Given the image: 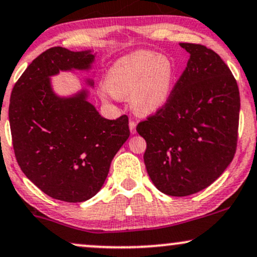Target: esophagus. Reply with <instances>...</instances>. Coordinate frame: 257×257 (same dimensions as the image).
Listing matches in <instances>:
<instances>
[{"mask_svg": "<svg viewBox=\"0 0 257 257\" xmlns=\"http://www.w3.org/2000/svg\"><path fill=\"white\" fill-rule=\"evenodd\" d=\"M128 126H130V131H131V134H136V126H137V123H136L135 120H130L128 122Z\"/></svg>", "mask_w": 257, "mask_h": 257, "instance_id": "34e87169", "label": "esophagus"}]
</instances>
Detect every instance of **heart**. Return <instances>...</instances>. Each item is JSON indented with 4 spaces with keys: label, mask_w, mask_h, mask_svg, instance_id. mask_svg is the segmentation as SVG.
Returning a JSON list of instances; mask_svg holds the SVG:
<instances>
[{
    "label": "heart",
    "mask_w": 257,
    "mask_h": 257,
    "mask_svg": "<svg viewBox=\"0 0 257 257\" xmlns=\"http://www.w3.org/2000/svg\"><path fill=\"white\" fill-rule=\"evenodd\" d=\"M175 75V65L169 57L150 50H138L109 66L103 87L115 97L130 94L135 112L149 115L166 106L172 95Z\"/></svg>",
    "instance_id": "heart-1"
}]
</instances>
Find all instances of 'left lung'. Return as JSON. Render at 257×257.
Masks as SVG:
<instances>
[{"mask_svg": "<svg viewBox=\"0 0 257 257\" xmlns=\"http://www.w3.org/2000/svg\"><path fill=\"white\" fill-rule=\"evenodd\" d=\"M191 55L172 95L142 120L144 162L158 191L187 196L202 191L233 160L239 122V90L220 56L200 44L181 43Z\"/></svg>", "mask_w": 257, "mask_h": 257, "instance_id": "obj_1", "label": "left lung"}]
</instances>
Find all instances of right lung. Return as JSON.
Returning <instances> with one entry per match:
<instances>
[{"mask_svg": "<svg viewBox=\"0 0 257 257\" xmlns=\"http://www.w3.org/2000/svg\"><path fill=\"white\" fill-rule=\"evenodd\" d=\"M93 61L90 51L51 47L27 66L11 94L9 123L18 164L57 200L82 202L96 194L130 136L128 116L102 118L84 90L69 99L51 90L49 76L88 69Z\"/></svg>", "mask_w": 257, "mask_h": 257, "instance_id": "add662e5", "label": "right lung"}]
</instances>
